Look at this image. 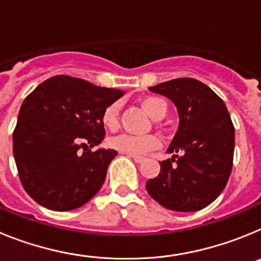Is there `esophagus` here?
Instances as JSON below:
<instances>
[{
	"mask_svg": "<svg viewBox=\"0 0 261 261\" xmlns=\"http://www.w3.org/2000/svg\"><path fill=\"white\" fill-rule=\"evenodd\" d=\"M128 156H130V158H132L136 163H141L145 161L144 156H140V155H128Z\"/></svg>",
	"mask_w": 261,
	"mask_h": 261,
	"instance_id": "1",
	"label": "esophagus"
}]
</instances>
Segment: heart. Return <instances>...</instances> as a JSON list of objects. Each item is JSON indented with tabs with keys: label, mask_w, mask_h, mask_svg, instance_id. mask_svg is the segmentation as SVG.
Here are the masks:
<instances>
[{
	"label": "heart",
	"mask_w": 261,
	"mask_h": 261,
	"mask_svg": "<svg viewBox=\"0 0 261 261\" xmlns=\"http://www.w3.org/2000/svg\"><path fill=\"white\" fill-rule=\"evenodd\" d=\"M142 110L146 112L151 119L159 120L162 119L167 112V105L163 99L158 96H145L140 100ZM117 112L119 108L117 105H111L103 111L102 124L105 128L114 130L117 126ZM110 147L128 155H142L147 151L156 149L159 146V140L155 136H133L128 133L117 135L108 140Z\"/></svg>",
	"instance_id": "obj_1"
}]
</instances>
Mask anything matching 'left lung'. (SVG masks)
Returning a JSON list of instances; mask_svg holds the SVG:
<instances>
[{"mask_svg":"<svg viewBox=\"0 0 261 261\" xmlns=\"http://www.w3.org/2000/svg\"><path fill=\"white\" fill-rule=\"evenodd\" d=\"M150 91L167 96L179 114V128L161 162L158 176L146 191L156 202L175 212H197L221 195L229 180L235 133L222 99L193 78H176Z\"/></svg>","mask_w":261,"mask_h":261,"instance_id":"obj_1","label":"left lung"}]
</instances>
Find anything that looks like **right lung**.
Segmentation results:
<instances>
[{"instance_id": "1", "label": "right lung", "mask_w": 261, "mask_h": 261, "mask_svg": "<svg viewBox=\"0 0 261 261\" xmlns=\"http://www.w3.org/2000/svg\"><path fill=\"white\" fill-rule=\"evenodd\" d=\"M123 95L121 90L55 75L23 100L13 133L14 159L23 188L38 204L73 211L102 188L117 151L90 149L105 138L103 111Z\"/></svg>"}]
</instances>
